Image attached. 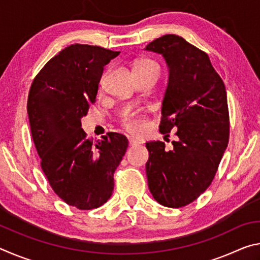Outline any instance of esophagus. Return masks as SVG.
<instances>
[{
  "label": "esophagus",
  "mask_w": 260,
  "mask_h": 260,
  "mask_svg": "<svg viewBox=\"0 0 260 260\" xmlns=\"http://www.w3.org/2000/svg\"><path fill=\"white\" fill-rule=\"evenodd\" d=\"M128 143H129V147H135V146H139V144H140L139 141L133 140V139H129Z\"/></svg>",
  "instance_id": "obj_1"
}]
</instances>
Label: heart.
Returning <instances> with one entry per match:
<instances>
[{
  "instance_id": "1",
  "label": "heart",
  "mask_w": 260,
  "mask_h": 260,
  "mask_svg": "<svg viewBox=\"0 0 260 260\" xmlns=\"http://www.w3.org/2000/svg\"><path fill=\"white\" fill-rule=\"evenodd\" d=\"M150 69H158V65L151 59L143 58L135 61L133 71H138V70H150ZM122 126H124L131 134L140 135L146 131L148 126V121L144 117L129 114V116H126L124 119H122Z\"/></svg>"
}]
</instances>
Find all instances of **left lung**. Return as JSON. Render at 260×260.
Listing matches in <instances>:
<instances>
[{
    "instance_id": "obj_1",
    "label": "left lung",
    "mask_w": 260,
    "mask_h": 260,
    "mask_svg": "<svg viewBox=\"0 0 260 260\" xmlns=\"http://www.w3.org/2000/svg\"><path fill=\"white\" fill-rule=\"evenodd\" d=\"M146 50L162 55L169 67L159 131L177 136L171 149L161 141L146 143L148 186L159 204L182 208L208 189L228 146L225 83L208 54L179 35H162Z\"/></svg>"
}]
</instances>
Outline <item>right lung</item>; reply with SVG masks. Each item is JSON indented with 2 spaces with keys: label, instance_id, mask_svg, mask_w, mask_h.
I'll list each match as a JSON object with an SVG mask.
<instances>
[{
  "label": "right lung",
  "instance_id": "add662e5",
  "mask_svg": "<svg viewBox=\"0 0 260 260\" xmlns=\"http://www.w3.org/2000/svg\"><path fill=\"white\" fill-rule=\"evenodd\" d=\"M120 54L71 45L34 78L27 100L30 132L52 190L79 210L100 208L112 195L113 173L128 147L119 133L86 138L81 118L94 104L104 65Z\"/></svg>",
  "mask_w": 260,
  "mask_h": 260
}]
</instances>
